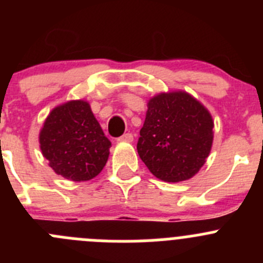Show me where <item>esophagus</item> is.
<instances>
[{
    "mask_svg": "<svg viewBox=\"0 0 263 263\" xmlns=\"http://www.w3.org/2000/svg\"><path fill=\"white\" fill-rule=\"evenodd\" d=\"M118 141L119 142H132V141H134V135L129 134V132H128V134L122 135V136L118 139Z\"/></svg>",
    "mask_w": 263,
    "mask_h": 263,
    "instance_id": "34e87169",
    "label": "esophagus"
}]
</instances>
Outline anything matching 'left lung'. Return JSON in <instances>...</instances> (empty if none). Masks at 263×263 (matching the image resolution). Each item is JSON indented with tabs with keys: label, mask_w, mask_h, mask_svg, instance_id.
<instances>
[{
	"label": "left lung",
	"mask_w": 263,
	"mask_h": 263,
	"mask_svg": "<svg viewBox=\"0 0 263 263\" xmlns=\"http://www.w3.org/2000/svg\"><path fill=\"white\" fill-rule=\"evenodd\" d=\"M210 112L185 91L160 92L147 103L137 153L164 182L192 178L206 163L214 140Z\"/></svg>",
	"instance_id": "left-lung-1"
}]
</instances>
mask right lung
<instances>
[{"label":"right lung","instance_id":"1","mask_svg":"<svg viewBox=\"0 0 263 263\" xmlns=\"http://www.w3.org/2000/svg\"><path fill=\"white\" fill-rule=\"evenodd\" d=\"M39 144L50 168L73 182L97 177L107 164L112 145L85 100H71L52 109Z\"/></svg>","mask_w":263,"mask_h":263}]
</instances>
